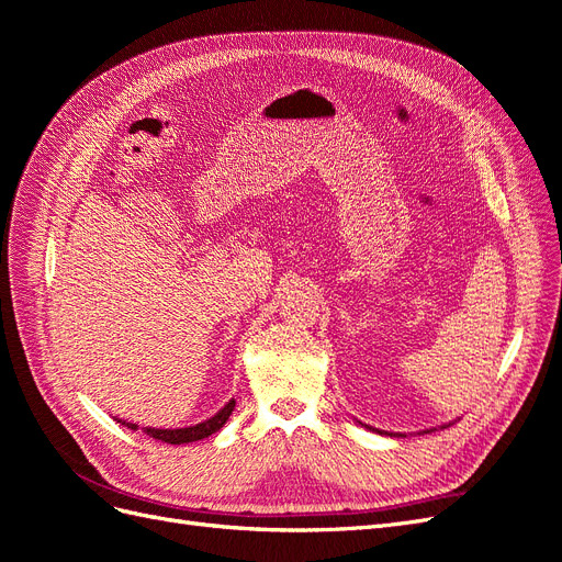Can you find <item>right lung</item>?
<instances>
[{
    "label": "right lung",
    "instance_id": "add662e5",
    "mask_svg": "<svg viewBox=\"0 0 562 562\" xmlns=\"http://www.w3.org/2000/svg\"><path fill=\"white\" fill-rule=\"evenodd\" d=\"M236 401H229L223 411H220L215 417L206 419L196 424V427H187V429H145V434L149 438H157L161 443H171V446H180V443H192V440H201V438H209L211 434H215L217 429L225 427V422L229 419L232 411H234ZM126 424V422H124ZM128 429H138L135 424H126Z\"/></svg>",
    "mask_w": 562,
    "mask_h": 562
}]
</instances>
